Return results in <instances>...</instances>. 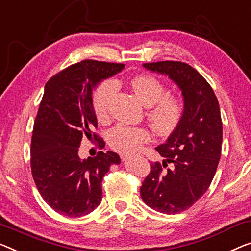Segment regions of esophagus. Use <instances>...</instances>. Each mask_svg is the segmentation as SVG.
<instances>
[{
	"label": "esophagus",
	"instance_id": "34e87169",
	"mask_svg": "<svg viewBox=\"0 0 251 251\" xmlns=\"http://www.w3.org/2000/svg\"><path fill=\"white\" fill-rule=\"evenodd\" d=\"M121 158H122L123 161H125V160H126L127 158H128V155H127V154H122V155H121Z\"/></svg>",
	"mask_w": 251,
	"mask_h": 251
}]
</instances>
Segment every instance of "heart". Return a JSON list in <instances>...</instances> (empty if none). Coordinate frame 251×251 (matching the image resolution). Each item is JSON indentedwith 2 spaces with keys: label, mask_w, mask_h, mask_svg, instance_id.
Returning <instances> with one entry per match:
<instances>
[{
  "label": "heart",
  "mask_w": 251,
  "mask_h": 251,
  "mask_svg": "<svg viewBox=\"0 0 251 251\" xmlns=\"http://www.w3.org/2000/svg\"><path fill=\"white\" fill-rule=\"evenodd\" d=\"M130 87L137 98L148 106L147 116L152 128L160 135L171 134L180 125L185 106L180 97L167 92L161 80L152 74H138L130 78ZM117 90V82L113 78L104 80L93 95V110L100 119L107 116L108 103ZM150 140V132L145 127L116 125L108 133V143L121 152H135Z\"/></svg>",
  "instance_id": "obj_1"
}]
</instances>
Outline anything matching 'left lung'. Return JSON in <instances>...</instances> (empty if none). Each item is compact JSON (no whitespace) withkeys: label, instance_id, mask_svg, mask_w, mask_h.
<instances>
[{"label":"left lung","instance_id":"8db88e82","mask_svg":"<svg viewBox=\"0 0 251 251\" xmlns=\"http://www.w3.org/2000/svg\"><path fill=\"white\" fill-rule=\"evenodd\" d=\"M145 69L169 75L181 90L185 113L182 121L164 144L155 148L163 156L151 163L140 188L149 207L164 214H177L204 195L214 178L222 149V119L218 98L208 82L182 62L145 63Z\"/></svg>","mask_w":251,"mask_h":251}]
</instances>
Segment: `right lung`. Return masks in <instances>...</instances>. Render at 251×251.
Masks as SVG:
<instances>
[{"mask_svg":"<svg viewBox=\"0 0 251 251\" xmlns=\"http://www.w3.org/2000/svg\"><path fill=\"white\" fill-rule=\"evenodd\" d=\"M122 63L95 59L70 65L51 76L33 123L30 166L37 189L44 201L59 214L78 218L91 213L101 201L103 176L117 153L99 151L95 158L81 160L78 147L83 138L104 142L97 129L93 89L103 78L124 69Z\"/></svg>","mask_w":251,"mask_h":251,"instance_id":"1","label":"right lung"}]
</instances>
